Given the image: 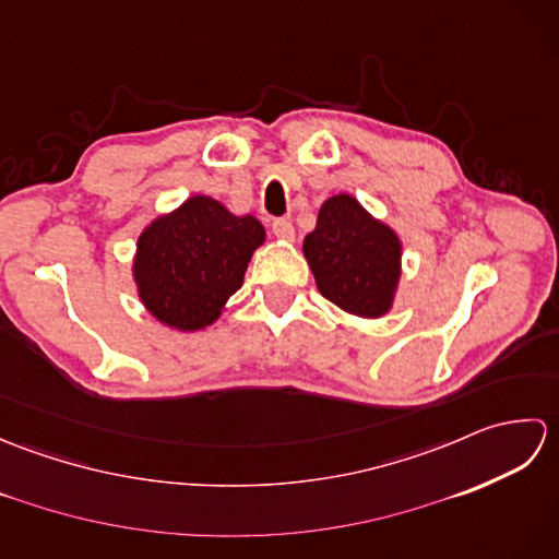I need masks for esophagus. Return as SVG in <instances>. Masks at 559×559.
Wrapping results in <instances>:
<instances>
[{"label":"esophagus","mask_w":559,"mask_h":559,"mask_svg":"<svg viewBox=\"0 0 559 559\" xmlns=\"http://www.w3.org/2000/svg\"><path fill=\"white\" fill-rule=\"evenodd\" d=\"M271 230H273V235L281 237V240H293V237H295V228H293V223L288 218L273 221Z\"/></svg>","instance_id":"obj_1"}]
</instances>
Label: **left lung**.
<instances>
[{"label":"left lung","instance_id":"1","mask_svg":"<svg viewBox=\"0 0 559 559\" xmlns=\"http://www.w3.org/2000/svg\"><path fill=\"white\" fill-rule=\"evenodd\" d=\"M302 252L329 302L367 319L391 310L401 278V240L355 197L336 194L324 201Z\"/></svg>","mask_w":559,"mask_h":559}]
</instances>
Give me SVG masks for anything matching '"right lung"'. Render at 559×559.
Instances as JSON below:
<instances>
[{
	"instance_id": "right-lung-1",
	"label": "right lung",
	"mask_w": 559,
	"mask_h": 559,
	"mask_svg": "<svg viewBox=\"0 0 559 559\" xmlns=\"http://www.w3.org/2000/svg\"><path fill=\"white\" fill-rule=\"evenodd\" d=\"M264 237L254 216H235L204 194L189 197L139 235L134 281L141 302L165 326L206 329L242 288L249 259Z\"/></svg>"
}]
</instances>
